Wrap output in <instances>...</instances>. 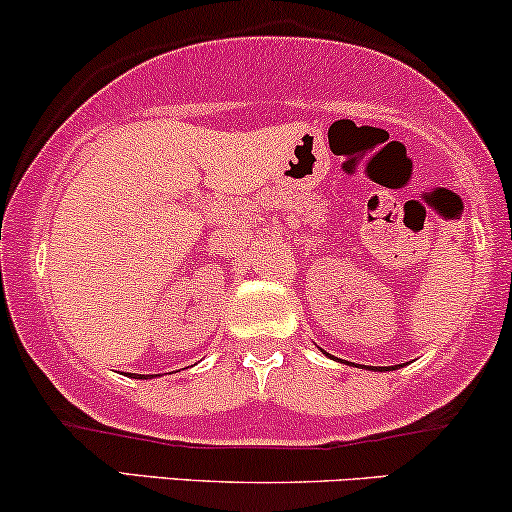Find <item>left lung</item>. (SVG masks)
Instances as JSON below:
<instances>
[{"instance_id": "1", "label": "left lung", "mask_w": 512, "mask_h": 512, "mask_svg": "<svg viewBox=\"0 0 512 512\" xmlns=\"http://www.w3.org/2000/svg\"><path fill=\"white\" fill-rule=\"evenodd\" d=\"M391 368H394V365H391Z\"/></svg>"}]
</instances>
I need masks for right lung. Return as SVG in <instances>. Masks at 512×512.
Instances as JSON below:
<instances>
[{"label": "right lung", "mask_w": 512, "mask_h": 512, "mask_svg": "<svg viewBox=\"0 0 512 512\" xmlns=\"http://www.w3.org/2000/svg\"><path fill=\"white\" fill-rule=\"evenodd\" d=\"M140 377H142V375H140ZM149 377H154V375H149Z\"/></svg>", "instance_id": "obj_1"}]
</instances>
